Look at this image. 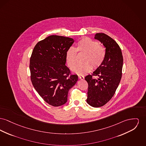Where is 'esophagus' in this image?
I'll return each instance as SVG.
<instances>
[{
    "mask_svg": "<svg viewBox=\"0 0 146 146\" xmlns=\"http://www.w3.org/2000/svg\"><path fill=\"white\" fill-rule=\"evenodd\" d=\"M78 78L79 79H84V77L82 76H78Z\"/></svg>",
    "mask_w": 146,
    "mask_h": 146,
    "instance_id": "obj_1",
    "label": "esophagus"
}]
</instances>
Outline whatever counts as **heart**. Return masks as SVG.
I'll list each match as a JSON object with an SVG mask.
<instances>
[{"instance_id":"b5f03b06","label":"heart","mask_w":146,"mask_h":146,"mask_svg":"<svg viewBox=\"0 0 146 146\" xmlns=\"http://www.w3.org/2000/svg\"><path fill=\"white\" fill-rule=\"evenodd\" d=\"M84 52L86 55L84 59L85 62L74 66L76 64L77 51ZM105 57V51L99 43L89 37H84L80 40L76 48L70 47L66 53V59L70 68L75 67L72 71L78 75H84L90 72L92 66L97 68L103 63Z\"/></svg>"}]
</instances>
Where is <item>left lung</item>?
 <instances>
[{"mask_svg": "<svg viewBox=\"0 0 146 146\" xmlns=\"http://www.w3.org/2000/svg\"><path fill=\"white\" fill-rule=\"evenodd\" d=\"M105 47V57L102 64L93 73L85 77L88 83L86 102L94 108L103 106L113 96L122 77L123 56L119 44L111 37L103 33L95 35Z\"/></svg>", "mask_w": 146, "mask_h": 146, "instance_id": "obj_1", "label": "left lung"}]
</instances>
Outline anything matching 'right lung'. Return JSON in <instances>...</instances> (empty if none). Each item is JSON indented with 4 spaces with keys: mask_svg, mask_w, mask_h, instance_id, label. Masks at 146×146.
I'll return each instance as SVG.
<instances>
[{
    "mask_svg": "<svg viewBox=\"0 0 146 146\" xmlns=\"http://www.w3.org/2000/svg\"><path fill=\"white\" fill-rule=\"evenodd\" d=\"M74 40L51 35L38 42L32 53L30 70L35 90L53 106L67 103L69 89L77 82V74H70L66 66V53Z\"/></svg>",
    "mask_w": 146,
    "mask_h": 146,
    "instance_id": "1",
    "label": "right lung"
}]
</instances>
